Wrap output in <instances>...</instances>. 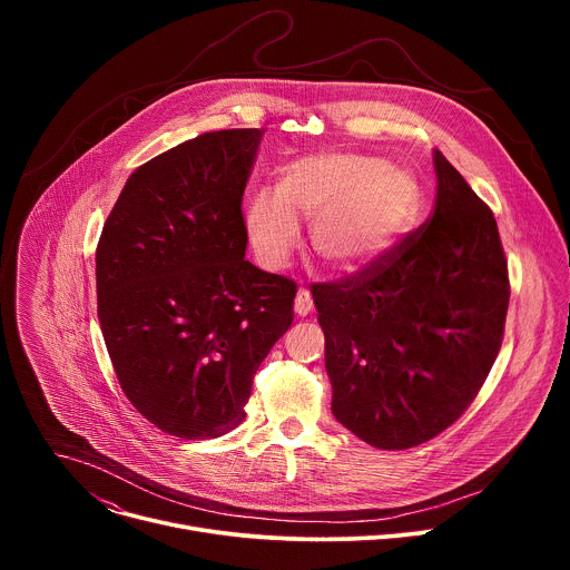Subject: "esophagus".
<instances>
[{"label": "esophagus", "instance_id": "esophagus-1", "mask_svg": "<svg viewBox=\"0 0 570 570\" xmlns=\"http://www.w3.org/2000/svg\"><path fill=\"white\" fill-rule=\"evenodd\" d=\"M311 308H313L311 293H308L306 288H299V291H297V295H295V313H297L299 317H304V315H308V313H311Z\"/></svg>", "mask_w": 570, "mask_h": 570}]
</instances>
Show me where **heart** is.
<instances>
[{
	"instance_id": "b5f03b06",
	"label": "heart",
	"mask_w": 570,
	"mask_h": 570,
	"mask_svg": "<svg viewBox=\"0 0 570 570\" xmlns=\"http://www.w3.org/2000/svg\"><path fill=\"white\" fill-rule=\"evenodd\" d=\"M420 194L387 159L352 150L302 155L277 187L243 200V229L266 268H282L299 246V216L311 246L332 271L352 273L387 253L415 223Z\"/></svg>"
}]
</instances>
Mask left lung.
Segmentation results:
<instances>
[{
  "label": "left lung",
  "mask_w": 570,
  "mask_h": 570,
  "mask_svg": "<svg viewBox=\"0 0 570 570\" xmlns=\"http://www.w3.org/2000/svg\"><path fill=\"white\" fill-rule=\"evenodd\" d=\"M438 198L424 229L341 284L313 288L332 413L376 449L449 429L503 341L508 262L492 209L433 150Z\"/></svg>",
  "instance_id": "left-lung-1"
}]
</instances>
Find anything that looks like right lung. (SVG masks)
<instances>
[{"label":"right lung","mask_w":570,"mask_h":570,"mask_svg":"<svg viewBox=\"0 0 570 570\" xmlns=\"http://www.w3.org/2000/svg\"><path fill=\"white\" fill-rule=\"evenodd\" d=\"M264 132H205L153 157L99 238V322L119 385L176 438L246 420L253 376L293 322L297 286L246 262L240 198Z\"/></svg>","instance_id":"obj_1"}]
</instances>
